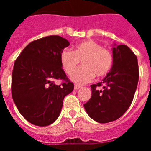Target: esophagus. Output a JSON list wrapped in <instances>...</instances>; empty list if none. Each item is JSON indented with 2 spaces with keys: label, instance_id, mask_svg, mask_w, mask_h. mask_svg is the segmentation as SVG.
Listing matches in <instances>:
<instances>
[{
  "label": "esophagus",
  "instance_id": "1",
  "mask_svg": "<svg viewBox=\"0 0 151 151\" xmlns=\"http://www.w3.org/2000/svg\"><path fill=\"white\" fill-rule=\"evenodd\" d=\"M80 88H81V86H80V85H75V86H74L75 90H78V89H79Z\"/></svg>",
  "mask_w": 151,
  "mask_h": 151
}]
</instances>
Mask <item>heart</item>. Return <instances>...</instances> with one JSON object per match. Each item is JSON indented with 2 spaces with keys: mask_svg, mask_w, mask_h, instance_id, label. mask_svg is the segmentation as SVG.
Masks as SVG:
<instances>
[{
  "mask_svg": "<svg viewBox=\"0 0 151 151\" xmlns=\"http://www.w3.org/2000/svg\"><path fill=\"white\" fill-rule=\"evenodd\" d=\"M82 61L83 67L74 71ZM111 52L92 40L82 41L76 46L75 51L65 48L60 53V63L66 74L71 76L75 83L82 85L91 81L94 76L107 74L113 65Z\"/></svg>",
  "mask_w": 151,
  "mask_h": 151,
  "instance_id": "heart-1",
  "label": "heart"
}]
</instances>
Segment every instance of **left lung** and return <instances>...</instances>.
<instances>
[{
    "label": "left lung",
    "instance_id": "1",
    "mask_svg": "<svg viewBox=\"0 0 151 151\" xmlns=\"http://www.w3.org/2000/svg\"><path fill=\"white\" fill-rule=\"evenodd\" d=\"M113 58L111 70L102 82L91 85V97L84 104L89 116L99 123L116 120L127 111L139 78L138 59L129 47H113Z\"/></svg>",
    "mask_w": 151,
    "mask_h": 151
}]
</instances>
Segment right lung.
Here are the masks:
<instances>
[{
	"mask_svg": "<svg viewBox=\"0 0 151 151\" xmlns=\"http://www.w3.org/2000/svg\"><path fill=\"white\" fill-rule=\"evenodd\" d=\"M69 45V41L59 35L35 40L14 63L13 100L22 116L33 125L47 126L53 123L60 113L65 96L74 88L60 63V53ZM55 79L64 82L57 86Z\"/></svg>",
	"mask_w": 151,
	"mask_h": 151,
	"instance_id": "obj_1",
	"label": "right lung"
}]
</instances>
